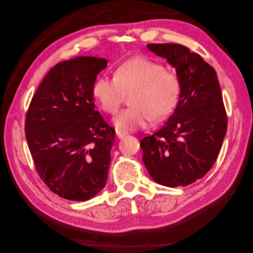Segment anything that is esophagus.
Masks as SVG:
<instances>
[{
  "label": "esophagus",
  "mask_w": 253,
  "mask_h": 253,
  "mask_svg": "<svg viewBox=\"0 0 253 253\" xmlns=\"http://www.w3.org/2000/svg\"><path fill=\"white\" fill-rule=\"evenodd\" d=\"M117 135H118V138H123V136H126V132H124V131H121V130H117Z\"/></svg>",
  "instance_id": "esophagus-1"
}]
</instances>
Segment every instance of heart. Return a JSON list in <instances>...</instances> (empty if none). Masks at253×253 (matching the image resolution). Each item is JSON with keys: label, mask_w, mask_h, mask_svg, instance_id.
I'll return each instance as SVG.
<instances>
[{"label": "heart", "mask_w": 253, "mask_h": 253, "mask_svg": "<svg viewBox=\"0 0 253 253\" xmlns=\"http://www.w3.org/2000/svg\"><path fill=\"white\" fill-rule=\"evenodd\" d=\"M131 92V106L115 118L119 129H140L150 120L160 121L168 117L179 98V76L156 61L133 58L115 69L114 78L99 77L93 85L95 101L111 115L118 113L126 94Z\"/></svg>", "instance_id": "1"}]
</instances>
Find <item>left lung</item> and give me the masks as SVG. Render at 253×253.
I'll return each instance as SVG.
<instances>
[{
    "mask_svg": "<svg viewBox=\"0 0 253 253\" xmlns=\"http://www.w3.org/2000/svg\"><path fill=\"white\" fill-rule=\"evenodd\" d=\"M180 80V97L165 126L140 142L152 179L168 187L193 184L206 175L221 150L227 117L216 73L198 53L177 43H150Z\"/></svg>",
    "mask_w": 253,
    "mask_h": 253,
    "instance_id": "8db88e82",
    "label": "left lung"
}]
</instances>
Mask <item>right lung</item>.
Returning a JSON list of instances; mask_svg holds the SVG:
<instances>
[{
    "label": "right lung",
    "mask_w": 253,
    "mask_h": 253,
    "mask_svg": "<svg viewBox=\"0 0 253 253\" xmlns=\"http://www.w3.org/2000/svg\"><path fill=\"white\" fill-rule=\"evenodd\" d=\"M107 61L76 57L49 70L26 115V138L45 186L69 201L104 188L115 130L95 110L93 85Z\"/></svg>",
    "instance_id": "obj_1"
}]
</instances>
